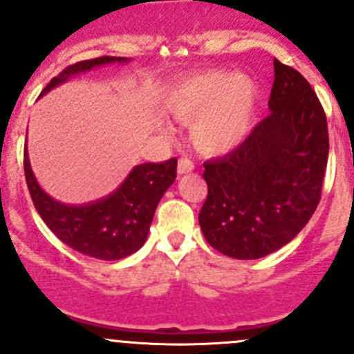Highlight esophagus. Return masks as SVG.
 Listing matches in <instances>:
<instances>
[{"mask_svg": "<svg viewBox=\"0 0 354 354\" xmlns=\"http://www.w3.org/2000/svg\"><path fill=\"white\" fill-rule=\"evenodd\" d=\"M195 169V164L194 160H190L188 157H181L180 160H178V174H187V173H192V171Z\"/></svg>", "mask_w": 354, "mask_h": 354, "instance_id": "1", "label": "esophagus"}]
</instances>
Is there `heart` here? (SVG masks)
Here are the masks:
<instances>
[{
  "instance_id": "1",
  "label": "heart",
  "mask_w": 354,
  "mask_h": 354,
  "mask_svg": "<svg viewBox=\"0 0 354 354\" xmlns=\"http://www.w3.org/2000/svg\"><path fill=\"white\" fill-rule=\"evenodd\" d=\"M255 82L231 71H205L174 85L166 108L180 120H193L192 140L209 154L230 151L243 138L257 106Z\"/></svg>"
}]
</instances>
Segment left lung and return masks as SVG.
Here are the masks:
<instances>
[{"mask_svg":"<svg viewBox=\"0 0 354 354\" xmlns=\"http://www.w3.org/2000/svg\"><path fill=\"white\" fill-rule=\"evenodd\" d=\"M269 109L234 151L203 162L209 192L200 227L207 243L231 259L283 248L320 202L329 157L326 113L306 78L279 59Z\"/></svg>","mask_w":354,"mask_h":354,"instance_id":"1","label":"left lung"}]
</instances>
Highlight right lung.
<instances>
[{
	"mask_svg": "<svg viewBox=\"0 0 354 354\" xmlns=\"http://www.w3.org/2000/svg\"><path fill=\"white\" fill-rule=\"evenodd\" d=\"M128 58L101 56L66 66L53 78L41 95L65 84L73 75L95 66L127 63ZM176 157L164 162L138 164L123 183L108 197L73 205L49 197L32 173L27 147L24 151V171L32 202L46 226L70 248L99 260H120L144 246L154 219L156 207L176 178Z\"/></svg>",
	"mask_w": 354,
	"mask_h": 354,
	"instance_id": "add662e5",
	"label": "right lung"
}]
</instances>
